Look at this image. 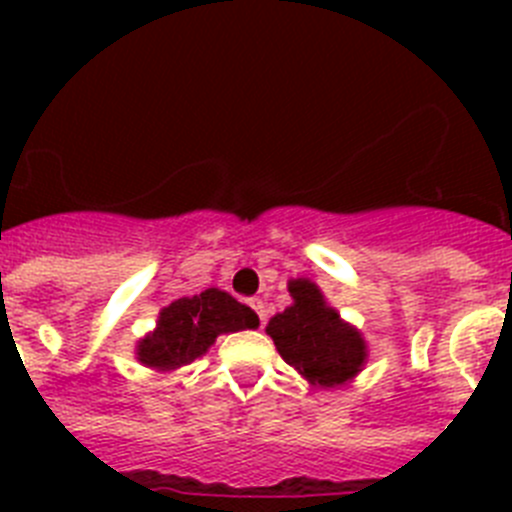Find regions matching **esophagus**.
<instances>
[{
	"label": "esophagus",
	"instance_id": "esophagus-1",
	"mask_svg": "<svg viewBox=\"0 0 512 512\" xmlns=\"http://www.w3.org/2000/svg\"><path fill=\"white\" fill-rule=\"evenodd\" d=\"M248 305H251L253 310H256V315H259L261 325H264L266 323V305H264V300H259V297H253V300H248Z\"/></svg>",
	"mask_w": 512,
	"mask_h": 512
}]
</instances>
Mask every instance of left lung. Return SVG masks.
<instances>
[{
	"label": "left lung",
	"instance_id": "obj_1",
	"mask_svg": "<svg viewBox=\"0 0 512 512\" xmlns=\"http://www.w3.org/2000/svg\"><path fill=\"white\" fill-rule=\"evenodd\" d=\"M292 305L266 325L279 356L320 390L343 387L369 359L364 336L330 307L323 289L312 279L297 277L287 284Z\"/></svg>",
	"mask_w": 512,
	"mask_h": 512
}]
</instances>
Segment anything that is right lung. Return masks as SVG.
<instances>
[{
  "label": "right lung",
  "instance_id": "add662e5",
  "mask_svg": "<svg viewBox=\"0 0 512 512\" xmlns=\"http://www.w3.org/2000/svg\"><path fill=\"white\" fill-rule=\"evenodd\" d=\"M259 328V315L225 289L210 287L182 297L158 312L156 328L135 343V359L153 372L169 374L210 351L217 336Z\"/></svg>",
  "mask_w": 512,
  "mask_h": 512
}]
</instances>
